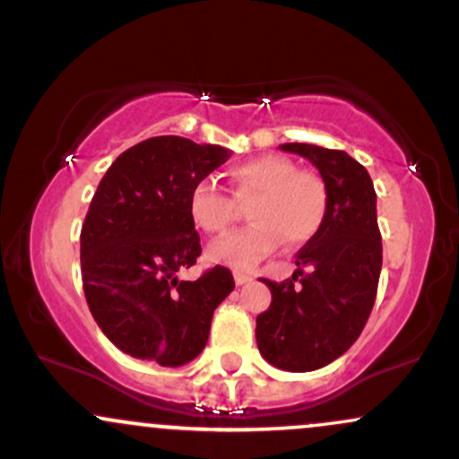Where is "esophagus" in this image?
<instances>
[{"instance_id": "esophagus-1", "label": "esophagus", "mask_w": 459, "mask_h": 459, "mask_svg": "<svg viewBox=\"0 0 459 459\" xmlns=\"http://www.w3.org/2000/svg\"><path fill=\"white\" fill-rule=\"evenodd\" d=\"M234 280H236V284H238V287H243V284H247V282H251V275L249 273H243V271H234Z\"/></svg>"}]
</instances>
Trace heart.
Masks as SVG:
<instances>
[{"mask_svg":"<svg viewBox=\"0 0 459 459\" xmlns=\"http://www.w3.org/2000/svg\"><path fill=\"white\" fill-rule=\"evenodd\" d=\"M231 199L212 179H199L190 188L188 214L201 231L225 234L238 205L249 204L254 223L210 245L212 263L251 269L287 240L304 245L322 230L328 210L326 184L317 172L299 170L287 157L260 155L230 170Z\"/></svg>","mask_w":459,"mask_h":459,"instance_id":"obj_1","label":"heart"}]
</instances>
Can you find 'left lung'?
<instances>
[{
	"mask_svg": "<svg viewBox=\"0 0 459 459\" xmlns=\"http://www.w3.org/2000/svg\"><path fill=\"white\" fill-rule=\"evenodd\" d=\"M280 149L319 170L328 210L317 236L295 255L298 271L284 282L263 280L271 304L255 317V342L271 366L310 372L342 357L372 313L383 264L377 192L348 152L298 142Z\"/></svg>",
	"mask_w": 459,
	"mask_h": 459,
	"instance_id": "1",
	"label": "left lung"
}]
</instances>
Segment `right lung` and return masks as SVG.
<instances>
[{"instance_id":"1","label":"right lung","mask_w":459,"mask_h":459,"mask_svg":"<svg viewBox=\"0 0 459 459\" xmlns=\"http://www.w3.org/2000/svg\"><path fill=\"white\" fill-rule=\"evenodd\" d=\"M230 155L179 135L151 137L122 152L98 184L81 230L82 289L122 352L177 368L208 343L214 308L234 290L231 271L208 269L195 282L177 273L201 255L190 188Z\"/></svg>"}]
</instances>
